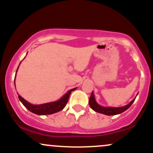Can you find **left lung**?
<instances>
[{
    "mask_svg": "<svg viewBox=\"0 0 153 153\" xmlns=\"http://www.w3.org/2000/svg\"><path fill=\"white\" fill-rule=\"evenodd\" d=\"M137 97V96H136ZM136 98V97H135ZM135 98L131 101L128 105L123 106V107H103V106L100 105L95 100V97L94 95V92H91V94L90 96L89 100V105L90 107L95 112L101 113V114H104L105 115H116V114H119L125 112L127 109L130 108V107L132 105Z\"/></svg>",
    "mask_w": 153,
    "mask_h": 153,
    "instance_id": "8db88e82",
    "label": "left lung"
}]
</instances>
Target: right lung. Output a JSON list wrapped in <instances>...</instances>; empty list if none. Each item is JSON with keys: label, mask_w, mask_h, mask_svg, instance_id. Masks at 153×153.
<instances>
[{"label": "right lung", "mask_w": 153, "mask_h": 153, "mask_svg": "<svg viewBox=\"0 0 153 153\" xmlns=\"http://www.w3.org/2000/svg\"><path fill=\"white\" fill-rule=\"evenodd\" d=\"M27 54V53H26ZM21 64V63L19 64V65ZM19 66H18V69L16 70V73H17L18 69H19ZM16 73L15 79L14 81L16 80ZM15 84V87H16V83ZM76 89V88H74L72 89H70L66 93L62 98L59 99V100L55 102H48V103H44L41 104V105H33V104H30V102L26 101V100H24L21 95L19 94V93H17L19 94V99L20 101L21 102V103L24 105V107H26L27 109L30 111V112L34 113V114H38V115H46V114H51L53 113L58 112L59 111H61L65 107V106L67 103L68 100L70 96L71 92L74 90Z\"/></svg>", "instance_id": "add662e5"}]
</instances>
